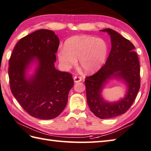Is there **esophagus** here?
Instances as JSON below:
<instances>
[{
    "mask_svg": "<svg viewBox=\"0 0 151 151\" xmlns=\"http://www.w3.org/2000/svg\"><path fill=\"white\" fill-rule=\"evenodd\" d=\"M73 80H74L75 83H78V82H80L82 79L81 77H79V76H75L74 78H73Z\"/></svg>",
    "mask_w": 151,
    "mask_h": 151,
    "instance_id": "esophagus-1",
    "label": "esophagus"
}]
</instances>
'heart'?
Returning <instances> with one entry per match:
<instances>
[{"instance_id":"obj_1","label":"heart","mask_w":151,"mask_h":151,"mask_svg":"<svg viewBox=\"0 0 151 151\" xmlns=\"http://www.w3.org/2000/svg\"><path fill=\"white\" fill-rule=\"evenodd\" d=\"M109 46L104 39L82 35L71 37L66 40L64 48L58 51L57 56L61 66L69 70L77 64L85 73L96 72L106 61Z\"/></svg>"}]
</instances>
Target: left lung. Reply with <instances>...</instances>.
Listing matches in <instances>:
<instances>
[{
    "label": "left lung",
    "instance_id": "left-lung-1",
    "mask_svg": "<svg viewBox=\"0 0 151 151\" xmlns=\"http://www.w3.org/2000/svg\"><path fill=\"white\" fill-rule=\"evenodd\" d=\"M110 35L112 49L106 63L97 72L85 78L87 104L101 119L123 114L134 102L140 89V66L135 47L129 40L110 28L101 30ZM121 80L127 87L124 97L116 102L105 101L101 95L109 80Z\"/></svg>",
    "mask_w": 151,
    "mask_h": 151
}]
</instances>
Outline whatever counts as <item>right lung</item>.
<instances>
[{
	"label": "right lung",
	"mask_w": 151,
	"mask_h": 151,
	"mask_svg": "<svg viewBox=\"0 0 151 151\" xmlns=\"http://www.w3.org/2000/svg\"><path fill=\"white\" fill-rule=\"evenodd\" d=\"M59 42L52 31L39 29L22 38L11 55L8 68L11 91L34 118L50 120L60 114L73 85L72 74L55 67ZM34 61L38 63L35 72L27 77V70Z\"/></svg>",
	"instance_id": "1"
}]
</instances>
